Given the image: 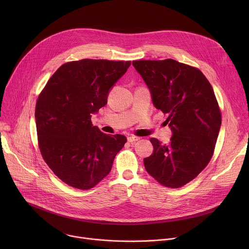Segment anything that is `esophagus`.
<instances>
[{
	"label": "esophagus",
	"mask_w": 249,
	"mask_h": 249,
	"mask_svg": "<svg viewBox=\"0 0 249 249\" xmlns=\"http://www.w3.org/2000/svg\"><path fill=\"white\" fill-rule=\"evenodd\" d=\"M140 140V138L139 137H136V136H130V137H128V142L129 143H135V142H137V141H139Z\"/></svg>",
	"instance_id": "34e87169"
}]
</instances>
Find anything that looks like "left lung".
I'll return each mask as SVG.
<instances>
[{
    "label": "left lung",
    "mask_w": 249,
    "mask_h": 249,
    "mask_svg": "<svg viewBox=\"0 0 249 249\" xmlns=\"http://www.w3.org/2000/svg\"><path fill=\"white\" fill-rule=\"evenodd\" d=\"M149 87L155 107L168 117V145L151 138L148 173L162 186L179 188L207 166L215 151L222 114L214 89L198 68L173 59L133 61Z\"/></svg>",
    "instance_id": "8db88e82"
}]
</instances>
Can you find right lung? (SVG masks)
Masks as SVG:
<instances>
[{"label": "right lung", "mask_w": 249, "mask_h": 249, "mask_svg": "<svg viewBox=\"0 0 249 249\" xmlns=\"http://www.w3.org/2000/svg\"><path fill=\"white\" fill-rule=\"evenodd\" d=\"M131 61L83 59L63 64L35 106L38 147L47 165L66 184L88 190L112 167L127 138L92 126L91 114L107 103L111 87Z\"/></svg>", "instance_id": "right-lung-1"}]
</instances>
